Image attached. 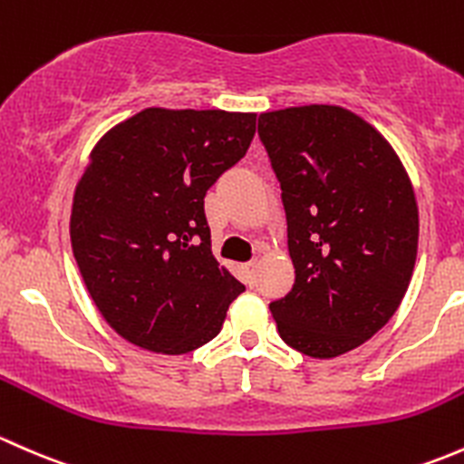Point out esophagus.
<instances>
[{
    "label": "esophagus",
    "mask_w": 464,
    "mask_h": 464,
    "mask_svg": "<svg viewBox=\"0 0 464 464\" xmlns=\"http://www.w3.org/2000/svg\"><path fill=\"white\" fill-rule=\"evenodd\" d=\"M256 266H259V264H256V261H250V264L243 266V267H246V272H247V276H250V279H252V275H255Z\"/></svg>",
    "instance_id": "1"
}]
</instances>
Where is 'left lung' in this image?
I'll return each mask as SVG.
<instances>
[{"label": "left lung", "instance_id": "8db88e82", "mask_svg": "<svg viewBox=\"0 0 464 464\" xmlns=\"http://www.w3.org/2000/svg\"><path fill=\"white\" fill-rule=\"evenodd\" d=\"M281 185L295 285L270 304L281 339L331 360L395 314L418 255V203L391 142L337 104L259 116Z\"/></svg>", "mask_w": 464, "mask_h": 464}]
</instances>
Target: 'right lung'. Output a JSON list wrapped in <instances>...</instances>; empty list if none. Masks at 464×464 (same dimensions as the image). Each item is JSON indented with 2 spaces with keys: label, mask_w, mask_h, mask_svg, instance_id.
<instances>
[{
  "label": "right lung",
  "mask_w": 464,
  "mask_h": 464,
  "mask_svg": "<svg viewBox=\"0 0 464 464\" xmlns=\"http://www.w3.org/2000/svg\"><path fill=\"white\" fill-rule=\"evenodd\" d=\"M255 131L256 113L150 107L91 150L71 247L95 308L133 346L197 351L246 290L212 255L203 198Z\"/></svg>",
  "instance_id": "1"
}]
</instances>
